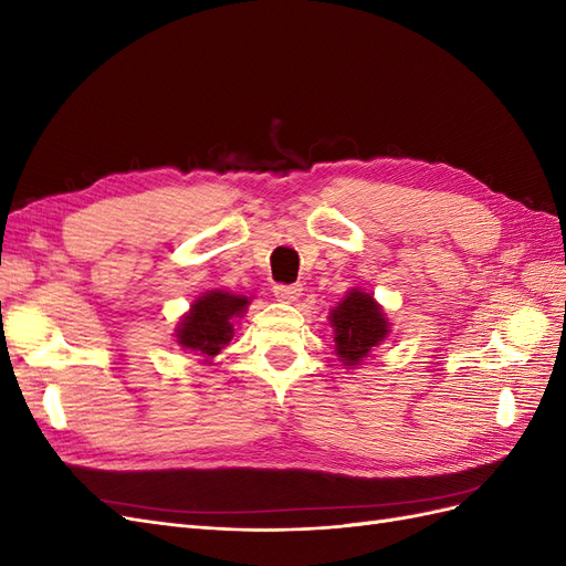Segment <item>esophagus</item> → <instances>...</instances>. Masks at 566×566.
Returning a JSON list of instances; mask_svg holds the SVG:
<instances>
[{
  "label": "esophagus",
  "instance_id": "esophagus-1",
  "mask_svg": "<svg viewBox=\"0 0 566 566\" xmlns=\"http://www.w3.org/2000/svg\"><path fill=\"white\" fill-rule=\"evenodd\" d=\"M273 295L281 302H297L302 295V285H273Z\"/></svg>",
  "mask_w": 566,
  "mask_h": 566
}]
</instances>
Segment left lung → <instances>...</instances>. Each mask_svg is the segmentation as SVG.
<instances>
[{
	"instance_id": "left-lung-1",
	"label": "left lung",
	"mask_w": 566,
	"mask_h": 566,
	"mask_svg": "<svg viewBox=\"0 0 566 566\" xmlns=\"http://www.w3.org/2000/svg\"><path fill=\"white\" fill-rule=\"evenodd\" d=\"M339 364L358 368L389 337L391 323L380 302L361 287H349L328 316Z\"/></svg>"
}]
</instances>
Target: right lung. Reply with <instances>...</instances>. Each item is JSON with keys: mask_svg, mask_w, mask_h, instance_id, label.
<instances>
[{"mask_svg": "<svg viewBox=\"0 0 566 566\" xmlns=\"http://www.w3.org/2000/svg\"><path fill=\"white\" fill-rule=\"evenodd\" d=\"M252 295H235L231 290H208L191 302L175 331V342L186 349L202 356L205 364H212V358L224 349L235 331V318H243Z\"/></svg>", "mask_w": 566, "mask_h": 566, "instance_id": "obj_1", "label": "right lung"}]
</instances>
